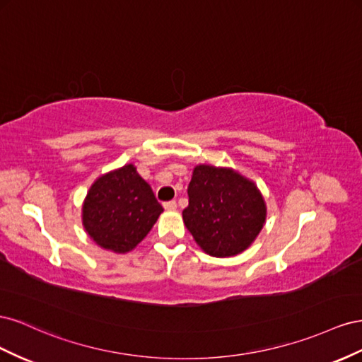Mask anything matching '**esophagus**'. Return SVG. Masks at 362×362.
Here are the masks:
<instances>
[{
    "instance_id": "34e87169",
    "label": "esophagus",
    "mask_w": 362,
    "mask_h": 362,
    "mask_svg": "<svg viewBox=\"0 0 362 362\" xmlns=\"http://www.w3.org/2000/svg\"><path fill=\"white\" fill-rule=\"evenodd\" d=\"M163 208L167 209V211H174L175 208H177V202H175V200L165 202V203H163Z\"/></svg>"
}]
</instances>
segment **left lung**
<instances>
[{"label":"left lung","instance_id":"left-lung-1","mask_svg":"<svg viewBox=\"0 0 362 362\" xmlns=\"http://www.w3.org/2000/svg\"><path fill=\"white\" fill-rule=\"evenodd\" d=\"M183 221L202 249L216 257L249 247L265 223V203L255 183L233 170L199 165L188 187Z\"/></svg>","mask_w":362,"mask_h":362}]
</instances>
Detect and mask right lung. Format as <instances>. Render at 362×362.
Returning a JSON list of instances; mask_svg holds the SVG:
<instances>
[{
    "instance_id": "1",
    "label": "right lung",
    "mask_w": 362,
    "mask_h": 362,
    "mask_svg": "<svg viewBox=\"0 0 362 362\" xmlns=\"http://www.w3.org/2000/svg\"><path fill=\"white\" fill-rule=\"evenodd\" d=\"M150 185L133 165L92 185L83 204V226L103 249L126 253L146 238L162 212Z\"/></svg>"
}]
</instances>
